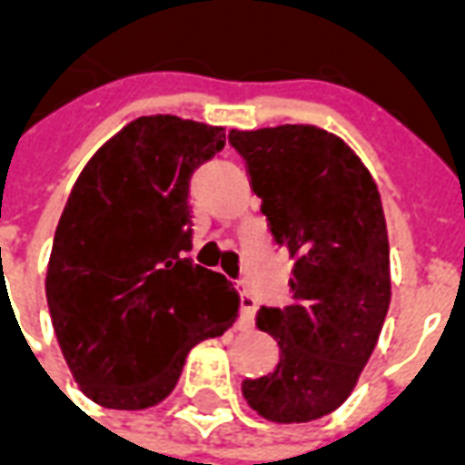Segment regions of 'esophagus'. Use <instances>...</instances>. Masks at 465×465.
Returning <instances> with one entry per match:
<instances>
[{
    "mask_svg": "<svg viewBox=\"0 0 465 465\" xmlns=\"http://www.w3.org/2000/svg\"><path fill=\"white\" fill-rule=\"evenodd\" d=\"M253 316H256V299L246 286H242V316H239V329H252Z\"/></svg>",
    "mask_w": 465,
    "mask_h": 465,
    "instance_id": "1",
    "label": "esophagus"
}]
</instances>
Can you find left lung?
Instances as JSON below:
<instances>
[{"mask_svg":"<svg viewBox=\"0 0 465 465\" xmlns=\"http://www.w3.org/2000/svg\"><path fill=\"white\" fill-rule=\"evenodd\" d=\"M262 199L273 242L289 249L292 303L262 306L279 343L273 373L242 383L276 423H306L349 399L391 303L389 233L376 183L349 146L309 124L229 132Z\"/></svg>","mask_w":465,"mask_h":465,"instance_id":"1","label":"left lung"}]
</instances>
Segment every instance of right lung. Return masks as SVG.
<instances>
[{
  "label": "right lung",
  "instance_id": "add662e5",
  "mask_svg": "<svg viewBox=\"0 0 465 465\" xmlns=\"http://www.w3.org/2000/svg\"><path fill=\"white\" fill-rule=\"evenodd\" d=\"M222 126L139 116L89 159L56 226L46 303L66 366L104 409L156 406L186 353L222 336L239 293L192 252L189 182Z\"/></svg>",
  "mask_w": 465,
  "mask_h": 465
}]
</instances>
